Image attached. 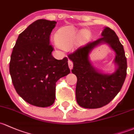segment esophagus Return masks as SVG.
Segmentation results:
<instances>
[{
	"label": "esophagus",
	"mask_w": 134,
	"mask_h": 134,
	"mask_svg": "<svg viewBox=\"0 0 134 134\" xmlns=\"http://www.w3.org/2000/svg\"><path fill=\"white\" fill-rule=\"evenodd\" d=\"M68 65H69V69L71 70L73 67V62L71 61V60H69Z\"/></svg>",
	"instance_id": "esophagus-1"
}]
</instances>
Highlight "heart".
I'll use <instances>...</instances> for the list:
<instances>
[{"mask_svg": "<svg viewBox=\"0 0 134 134\" xmlns=\"http://www.w3.org/2000/svg\"><path fill=\"white\" fill-rule=\"evenodd\" d=\"M87 33L86 31H78L71 27H64L57 31L55 35V39L57 42L56 47L62 49H69L78 41L79 37L83 35V38H87Z\"/></svg>", "mask_w": 134, "mask_h": 134, "instance_id": "1", "label": "heart"}]
</instances>
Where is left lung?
Listing matches in <instances>:
<instances>
[{"label":"left lung","instance_id":"left-lung-1","mask_svg":"<svg viewBox=\"0 0 134 134\" xmlns=\"http://www.w3.org/2000/svg\"><path fill=\"white\" fill-rule=\"evenodd\" d=\"M102 37L88 42L68 55L73 62L72 72L77 76V103L86 108H101L109 103L121 89L126 76L127 61L123 45L112 29L106 27ZM108 43L116 53L115 62L118 69L110 75L97 71L88 60V53L101 43Z\"/></svg>","mask_w":134,"mask_h":134}]
</instances>
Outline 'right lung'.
Instances as JSON below:
<instances>
[{"mask_svg": "<svg viewBox=\"0 0 134 134\" xmlns=\"http://www.w3.org/2000/svg\"><path fill=\"white\" fill-rule=\"evenodd\" d=\"M55 21L40 19L19 35L9 63L13 84L18 94L28 103L47 107L54 103L56 83L70 73L68 58L56 60L50 44Z\"/></svg>", "mask_w": 134, "mask_h": 134, "instance_id": "1", "label": "right lung"}]
</instances>
